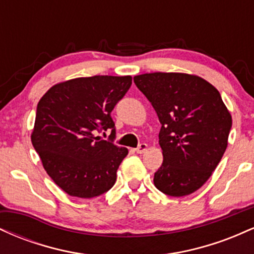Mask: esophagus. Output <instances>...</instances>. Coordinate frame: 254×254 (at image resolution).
I'll return each instance as SVG.
<instances>
[{
    "label": "esophagus",
    "mask_w": 254,
    "mask_h": 254,
    "mask_svg": "<svg viewBox=\"0 0 254 254\" xmlns=\"http://www.w3.org/2000/svg\"><path fill=\"white\" fill-rule=\"evenodd\" d=\"M147 148H148V145H147V144H145V143H141V144L138 145V147L136 148L135 150H136V153H137V154H143L144 151L147 150Z\"/></svg>",
    "instance_id": "34e87169"
}]
</instances>
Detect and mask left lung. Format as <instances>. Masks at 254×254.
Wrapping results in <instances>:
<instances>
[{
    "label": "left lung",
    "instance_id": "1",
    "mask_svg": "<svg viewBox=\"0 0 254 254\" xmlns=\"http://www.w3.org/2000/svg\"><path fill=\"white\" fill-rule=\"evenodd\" d=\"M150 101L161 129L164 162L154 174L157 190L172 197L202 188L222 159L232 116L212 84L196 75L150 72L133 77Z\"/></svg>",
    "mask_w": 254,
    "mask_h": 254
}]
</instances>
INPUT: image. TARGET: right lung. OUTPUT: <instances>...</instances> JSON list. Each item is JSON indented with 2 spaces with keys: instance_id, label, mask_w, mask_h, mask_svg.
<instances>
[{
  "instance_id": "right-lung-1",
  "label": "right lung",
  "mask_w": 254,
  "mask_h": 254,
  "mask_svg": "<svg viewBox=\"0 0 254 254\" xmlns=\"http://www.w3.org/2000/svg\"><path fill=\"white\" fill-rule=\"evenodd\" d=\"M132 77L98 75L51 87L37 106L31 139L44 168L69 196L93 198L115 185L127 149L113 143L111 112ZM111 130L109 141L95 133Z\"/></svg>"
}]
</instances>
